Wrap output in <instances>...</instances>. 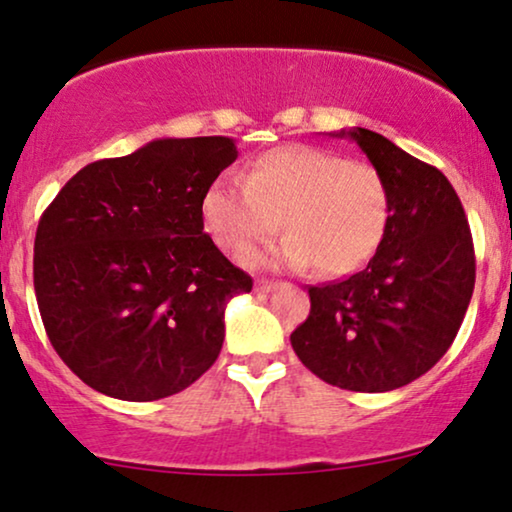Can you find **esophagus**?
Here are the masks:
<instances>
[{
	"label": "esophagus",
	"mask_w": 512,
	"mask_h": 512,
	"mask_svg": "<svg viewBox=\"0 0 512 512\" xmlns=\"http://www.w3.org/2000/svg\"><path fill=\"white\" fill-rule=\"evenodd\" d=\"M278 286H281V283L269 281V278H257V281H255L257 293H271V290H276Z\"/></svg>",
	"instance_id": "obj_1"
}]
</instances>
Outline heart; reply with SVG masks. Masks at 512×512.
Masks as SVG:
<instances>
[{
	"label": "heart",
	"mask_w": 512,
	"mask_h": 512,
	"mask_svg": "<svg viewBox=\"0 0 512 512\" xmlns=\"http://www.w3.org/2000/svg\"><path fill=\"white\" fill-rule=\"evenodd\" d=\"M203 224L234 255L266 240L282 222L274 249L243 256L252 267L304 269L342 276L371 260L390 222V189L364 160L316 146L286 144L252 160L245 179L222 174L205 191Z\"/></svg>",
	"instance_id": "1"
}]
</instances>
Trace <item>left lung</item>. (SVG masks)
<instances>
[{
    "instance_id": "1",
    "label": "left lung",
    "mask_w": 512,
    "mask_h": 512,
    "mask_svg": "<svg viewBox=\"0 0 512 512\" xmlns=\"http://www.w3.org/2000/svg\"><path fill=\"white\" fill-rule=\"evenodd\" d=\"M349 137L383 174L390 222L375 255L345 281L309 288L307 321L290 335L328 385L390 392L428 373L454 342L475 288V248L454 186L383 134Z\"/></svg>"
}]
</instances>
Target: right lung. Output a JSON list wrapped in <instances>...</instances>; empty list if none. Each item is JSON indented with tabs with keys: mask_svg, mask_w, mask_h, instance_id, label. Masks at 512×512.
<instances>
[{
	"mask_svg": "<svg viewBox=\"0 0 512 512\" xmlns=\"http://www.w3.org/2000/svg\"><path fill=\"white\" fill-rule=\"evenodd\" d=\"M234 139H155L82 167L44 210L35 295L56 354L82 383L125 401L186 390L215 364L224 309L250 293L203 231L208 186Z\"/></svg>",
	"mask_w": 512,
	"mask_h": 512,
	"instance_id": "1",
	"label": "right lung"
}]
</instances>
